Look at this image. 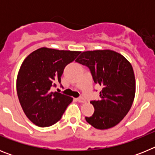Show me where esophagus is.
Instances as JSON below:
<instances>
[{"label": "esophagus", "mask_w": 155, "mask_h": 155, "mask_svg": "<svg viewBox=\"0 0 155 155\" xmlns=\"http://www.w3.org/2000/svg\"><path fill=\"white\" fill-rule=\"evenodd\" d=\"M77 100H78V101L79 102H81V103L85 102V99H84V98H82V97H79V98H77Z\"/></svg>", "instance_id": "1"}]
</instances>
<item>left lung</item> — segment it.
Listing matches in <instances>:
<instances>
[{"mask_svg":"<svg viewBox=\"0 0 155 155\" xmlns=\"http://www.w3.org/2000/svg\"><path fill=\"white\" fill-rule=\"evenodd\" d=\"M76 62L89 68L95 84L102 87L99 100L91 101L94 112L86 121L94 128L106 130L128 113L135 96L136 82L130 63L113 50L85 51Z\"/></svg>","mask_w":155,"mask_h":155,"instance_id":"left-lung-1","label":"left lung"}]
</instances>
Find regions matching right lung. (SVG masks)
<instances>
[{
	"mask_svg": "<svg viewBox=\"0 0 155 155\" xmlns=\"http://www.w3.org/2000/svg\"><path fill=\"white\" fill-rule=\"evenodd\" d=\"M81 52L42 47L25 59L19 69L16 88L19 102L28 120L46 127L61 120L73 98L51 91L61 82L65 67Z\"/></svg>",
	"mask_w": 155,
	"mask_h": 155,
	"instance_id": "obj_1",
	"label": "right lung"
}]
</instances>
